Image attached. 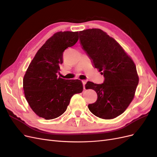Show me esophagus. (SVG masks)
Returning <instances> with one entry per match:
<instances>
[{"instance_id":"obj_1","label":"esophagus","mask_w":157,"mask_h":157,"mask_svg":"<svg viewBox=\"0 0 157 157\" xmlns=\"http://www.w3.org/2000/svg\"><path fill=\"white\" fill-rule=\"evenodd\" d=\"M82 84H83V88H84V89H85V84H86V80H82Z\"/></svg>"}]
</instances>
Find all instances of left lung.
I'll return each mask as SVG.
<instances>
[{
	"instance_id": "left-lung-1",
	"label": "left lung",
	"mask_w": 157,
	"mask_h": 157,
	"mask_svg": "<svg viewBox=\"0 0 157 157\" xmlns=\"http://www.w3.org/2000/svg\"><path fill=\"white\" fill-rule=\"evenodd\" d=\"M80 43L94 67L103 75L104 82H88L85 88L96 92V102L89 110L103 119H113L121 115L135 96L139 82L136 66L131 57L118 42L99 29L79 31Z\"/></svg>"
}]
</instances>
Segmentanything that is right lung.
I'll return each mask as SVG.
<instances>
[{
  "mask_svg": "<svg viewBox=\"0 0 157 157\" xmlns=\"http://www.w3.org/2000/svg\"><path fill=\"white\" fill-rule=\"evenodd\" d=\"M78 32H57L37 51L23 80L25 97L32 110L46 120L54 119L66 111L74 94L82 92L80 80L58 78L63 54L78 40Z\"/></svg>",
  "mask_w": 157,
  "mask_h": 157,
  "instance_id": "right-lung-1",
  "label": "right lung"
}]
</instances>
